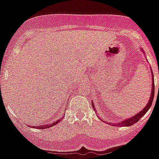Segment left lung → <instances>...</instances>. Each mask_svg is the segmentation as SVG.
Instances as JSON below:
<instances>
[{
    "label": "left lung",
    "mask_w": 159,
    "mask_h": 159,
    "mask_svg": "<svg viewBox=\"0 0 159 159\" xmlns=\"http://www.w3.org/2000/svg\"><path fill=\"white\" fill-rule=\"evenodd\" d=\"M152 72V71H151ZM154 78H153V72H152V92H151V97L149 98V101L147 103L146 106L144 108L140 111L139 113H137L135 116H132V117H129L128 118L127 120H124L123 121H121V122H119V123H116V124H112V123H110L111 125H118V126H129V125H133L134 124L137 123L139 120H140L142 117H143L146 113H147V111L149 110V108L151 107V105L153 103V97H154ZM92 104H93V102H92ZM93 107H94V105H93ZM95 110V108H94ZM95 112H96V110H95ZM102 120V119H101Z\"/></svg>",
    "instance_id": "obj_1"
}]
</instances>
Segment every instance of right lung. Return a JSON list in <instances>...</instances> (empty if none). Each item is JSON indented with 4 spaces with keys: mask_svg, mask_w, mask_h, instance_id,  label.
I'll use <instances>...</instances> for the list:
<instances>
[{
    "mask_svg": "<svg viewBox=\"0 0 159 159\" xmlns=\"http://www.w3.org/2000/svg\"><path fill=\"white\" fill-rule=\"evenodd\" d=\"M63 117H64V116H63ZM63 117H62V118H63ZM62 118L59 119V120H57L55 121V122H53V123L51 124V125H44L37 126V127H36V126H34V128H38V129H44L50 128V127H52V126L55 125H57V124L58 123V122H60V121H61L62 120Z\"/></svg>",
    "mask_w": 159,
    "mask_h": 159,
    "instance_id": "1",
    "label": "right lung"
}]
</instances>
